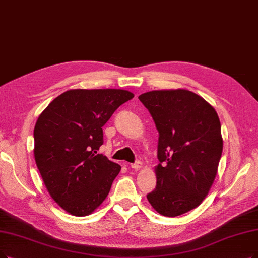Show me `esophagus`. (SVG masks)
I'll list each match as a JSON object with an SVG mask.
<instances>
[{"label": "esophagus", "mask_w": 258, "mask_h": 258, "mask_svg": "<svg viewBox=\"0 0 258 258\" xmlns=\"http://www.w3.org/2000/svg\"><path fill=\"white\" fill-rule=\"evenodd\" d=\"M142 166H143V164H142V162H141V161H137L136 163L131 164V167H132L133 169H136V170L140 169Z\"/></svg>", "instance_id": "obj_1"}]
</instances>
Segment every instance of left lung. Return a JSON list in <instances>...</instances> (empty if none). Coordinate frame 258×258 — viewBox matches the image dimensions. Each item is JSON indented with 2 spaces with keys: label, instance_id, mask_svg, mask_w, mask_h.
Returning a JSON list of instances; mask_svg holds the SVG:
<instances>
[{
  "label": "left lung",
  "instance_id": "8db88e82",
  "mask_svg": "<svg viewBox=\"0 0 258 258\" xmlns=\"http://www.w3.org/2000/svg\"><path fill=\"white\" fill-rule=\"evenodd\" d=\"M159 131L157 186L147 195L166 217L197 208L214 183L222 153L217 112L188 90L150 91L139 96Z\"/></svg>",
  "mask_w": 258,
  "mask_h": 258
}]
</instances>
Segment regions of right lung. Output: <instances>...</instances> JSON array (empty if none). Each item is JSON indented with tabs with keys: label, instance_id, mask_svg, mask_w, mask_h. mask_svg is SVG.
<instances>
[{
	"label": "right lung",
	"instance_id": "obj_1",
	"mask_svg": "<svg viewBox=\"0 0 258 258\" xmlns=\"http://www.w3.org/2000/svg\"><path fill=\"white\" fill-rule=\"evenodd\" d=\"M133 96L117 89L70 90L38 117L37 167L50 197L69 214L90 215L108 196L120 166L97 153L104 144L102 126Z\"/></svg>",
	"mask_w": 258,
	"mask_h": 258
}]
</instances>
